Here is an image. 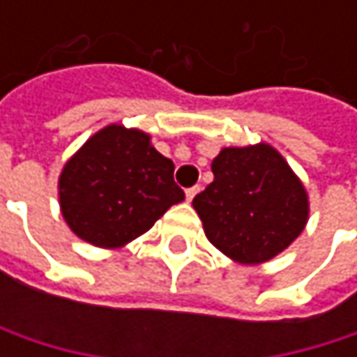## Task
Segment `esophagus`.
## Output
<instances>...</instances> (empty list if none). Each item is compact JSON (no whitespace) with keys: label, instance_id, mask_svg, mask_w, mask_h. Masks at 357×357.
<instances>
[{"label":"esophagus","instance_id":"esophagus-1","mask_svg":"<svg viewBox=\"0 0 357 357\" xmlns=\"http://www.w3.org/2000/svg\"><path fill=\"white\" fill-rule=\"evenodd\" d=\"M198 190H200L198 185H192V188H188V190H185V198H188V200H192V198L198 194Z\"/></svg>","mask_w":357,"mask_h":357}]
</instances>
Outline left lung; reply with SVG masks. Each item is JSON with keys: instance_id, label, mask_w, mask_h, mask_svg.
<instances>
[{"instance_id": "8db88e82", "label": "left lung", "mask_w": 357, "mask_h": 357, "mask_svg": "<svg viewBox=\"0 0 357 357\" xmlns=\"http://www.w3.org/2000/svg\"><path fill=\"white\" fill-rule=\"evenodd\" d=\"M215 179L192 204L208 242L229 258L258 264L287 248L308 221V196L285 159L268 144L223 149Z\"/></svg>"}]
</instances>
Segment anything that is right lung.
<instances>
[{
  "label": "right lung",
  "mask_w": 357,
  "mask_h": 357,
  "mask_svg": "<svg viewBox=\"0 0 357 357\" xmlns=\"http://www.w3.org/2000/svg\"><path fill=\"white\" fill-rule=\"evenodd\" d=\"M183 200L174 163L140 130L107 126L63 167L59 202L70 229L99 246L117 248L142 236Z\"/></svg>",
  "instance_id": "obj_1"
}]
</instances>
